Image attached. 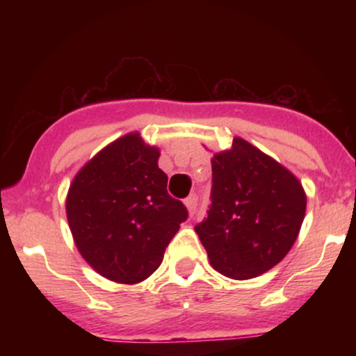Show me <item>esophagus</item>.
Returning a JSON list of instances; mask_svg holds the SVG:
<instances>
[{
	"mask_svg": "<svg viewBox=\"0 0 356 356\" xmlns=\"http://www.w3.org/2000/svg\"><path fill=\"white\" fill-rule=\"evenodd\" d=\"M197 202H199V197L197 194H191L189 197L186 199V206H187V211H189V214L192 216L195 212V209H197Z\"/></svg>",
	"mask_w": 356,
	"mask_h": 356,
	"instance_id": "34e87169",
	"label": "esophagus"
}]
</instances>
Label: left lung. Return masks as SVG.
Wrapping results in <instances>:
<instances>
[{
	"mask_svg": "<svg viewBox=\"0 0 356 356\" xmlns=\"http://www.w3.org/2000/svg\"><path fill=\"white\" fill-rule=\"evenodd\" d=\"M211 164V206L194 229L220 275H263L295 244L306 211L303 187L275 159L239 137Z\"/></svg>",
	"mask_w": 356,
	"mask_h": 356,
	"instance_id": "obj_1",
	"label": "left lung"
}]
</instances>
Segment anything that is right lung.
<instances>
[{
    "label": "right lung",
    "mask_w": 356,
    "mask_h": 356,
    "mask_svg": "<svg viewBox=\"0 0 356 356\" xmlns=\"http://www.w3.org/2000/svg\"><path fill=\"white\" fill-rule=\"evenodd\" d=\"M159 149L138 134L100 150L73 179L67 218L83 259L117 283L144 281L189 212L167 192Z\"/></svg>",
    "instance_id": "add662e5"
}]
</instances>
